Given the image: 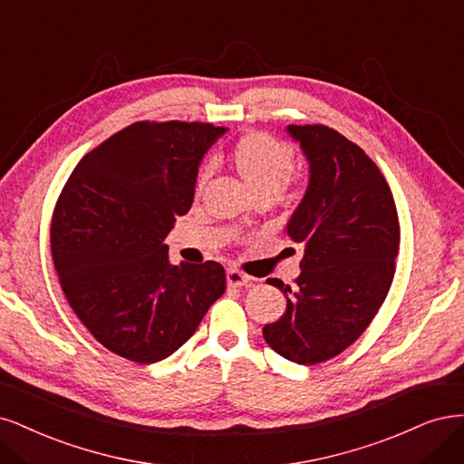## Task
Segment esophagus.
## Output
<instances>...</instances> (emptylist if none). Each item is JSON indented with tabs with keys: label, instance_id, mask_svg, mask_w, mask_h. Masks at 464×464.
I'll list each match as a JSON object with an SVG mask.
<instances>
[{
	"label": "esophagus",
	"instance_id": "34e87169",
	"mask_svg": "<svg viewBox=\"0 0 464 464\" xmlns=\"http://www.w3.org/2000/svg\"><path fill=\"white\" fill-rule=\"evenodd\" d=\"M248 281H250V277L245 276L243 272L227 270V285H231V287H243V285H246Z\"/></svg>",
	"mask_w": 464,
	"mask_h": 464
}]
</instances>
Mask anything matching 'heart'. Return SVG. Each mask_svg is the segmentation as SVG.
Segmentation results:
<instances>
[{"label": "heart", "mask_w": 464, "mask_h": 464, "mask_svg": "<svg viewBox=\"0 0 464 464\" xmlns=\"http://www.w3.org/2000/svg\"><path fill=\"white\" fill-rule=\"evenodd\" d=\"M231 163L254 197L276 194L293 171V150L272 134L246 132L231 150ZM204 177L198 188H202Z\"/></svg>", "instance_id": "obj_1"}]
</instances>
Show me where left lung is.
I'll return each mask as SVG.
<instances>
[{
	"instance_id": "1",
	"label": "left lung",
	"mask_w": 464,
	"mask_h": 464,
	"mask_svg": "<svg viewBox=\"0 0 464 464\" xmlns=\"http://www.w3.org/2000/svg\"><path fill=\"white\" fill-rule=\"evenodd\" d=\"M308 163L304 197L287 223L304 245L301 276L283 316L264 339L296 364H318L345 351L376 316L395 274L399 218L393 194L362 148L322 125H287Z\"/></svg>"
}]
</instances>
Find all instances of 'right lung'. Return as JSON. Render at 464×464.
<instances>
[{
	"mask_svg": "<svg viewBox=\"0 0 464 464\" xmlns=\"http://www.w3.org/2000/svg\"><path fill=\"white\" fill-rule=\"evenodd\" d=\"M229 129L134 123L72 169L52 221V256L79 320L139 364L173 354L226 291L218 262L173 266L163 238L194 200L200 163Z\"/></svg>",
	"mask_w": 464,
	"mask_h": 464,
	"instance_id": "obj_1",
	"label": "right lung"
}]
</instances>
